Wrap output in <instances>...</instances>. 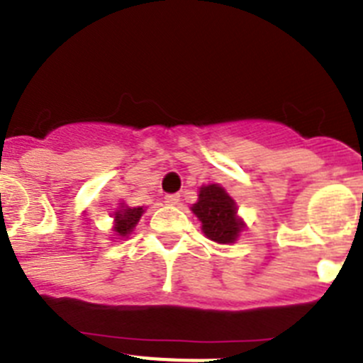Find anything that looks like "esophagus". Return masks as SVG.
I'll return each mask as SVG.
<instances>
[{"mask_svg": "<svg viewBox=\"0 0 363 363\" xmlns=\"http://www.w3.org/2000/svg\"><path fill=\"white\" fill-rule=\"evenodd\" d=\"M179 196L178 194H165V203L167 205H178Z\"/></svg>", "mask_w": 363, "mask_h": 363, "instance_id": "34e87169", "label": "esophagus"}]
</instances>
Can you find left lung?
<instances>
[{"label":"left lung","mask_w":363,"mask_h":363,"mask_svg":"<svg viewBox=\"0 0 363 363\" xmlns=\"http://www.w3.org/2000/svg\"><path fill=\"white\" fill-rule=\"evenodd\" d=\"M201 221V230L216 243H234L245 223L236 216V201L218 184L200 187L198 201L191 207Z\"/></svg>","instance_id":"left-lung-1"}]
</instances>
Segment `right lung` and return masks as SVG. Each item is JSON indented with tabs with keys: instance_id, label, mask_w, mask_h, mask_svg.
Returning <instances> with one entry per match:
<instances>
[{
	"instance_id": "obj_1",
	"label": "right lung",
	"mask_w": 363,
	"mask_h": 363,
	"mask_svg": "<svg viewBox=\"0 0 363 363\" xmlns=\"http://www.w3.org/2000/svg\"><path fill=\"white\" fill-rule=\"evenodd\" d=\"M143 213H145L143 207H127V205L121 203L120 209L114 213V229H112L114 236L127 238L134 230V227L138 225V221H140Z\"/></svg>"
}]
</instances>
